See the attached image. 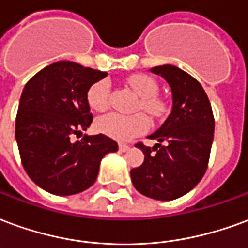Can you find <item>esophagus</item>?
I'll list each match as a JSON object with an SVG mask.
<instances>
[{"label": "esophagus", "mask_w": 248, "mask_h": 248, "mask_svg": "<svg viewBox=\"0 0 248 248\" xmlns=\"http://www.w3.org/2000/svg\"><path fill=\"white\" fill-rule=\"evenodd\" d=\"M130 149V146L127 145H119V151L121 153H124V151H127Z\"/></svg>", "instance_id": "1"}]
</instances>
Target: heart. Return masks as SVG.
Wrapping results in <instances>:
<instances>
[{
  "label": "heart",
  "instance_id": "obj_1",
  "mask_svg": "<svg viewBox=\"0 0 248 248\" xmlns=\"http://www.w3.org/2000/svg\"><path fill=\"white\" fill-rule=\"evenodd\" d=\"M127 85L131 90L140 95L137 108H142L153 118L161 117L165 113L166 106L161 98H158V85L154 78L146 74H134L127 79ZM110 82L108 79H99L94 82L87 90L86 98L89 106L95 111H105L110 103ZM150 126V121L143 113H135L124 115L118 113H110L99 117L95 122V127L99 133L108 135L117 140H130L143 134Z\"/></svg>",
  "mask_w": 248,
  "mask_h": 248
}]
</instances>
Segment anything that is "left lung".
Wrapping results in <instances>:
<instances>
[{"label":"left lung","mask_w":248,"mask_h":248,"mask_svg":"<svg viewBox=\"0 0 248 248\" xmlns=\"http://www.w3.org/2000/svg\"><path fill=\"white\" fill-rule=\"evenodd\" d=\"M151 73L171 87V113L149 137L158 140L155 146L135 145L145 161L130 175L140 194L172 201L192 190L207 170L215 122L207 94L194 77L172 65L155 66Z\"/></svg>","instance_id":"left-lung-1"}]
</instances>
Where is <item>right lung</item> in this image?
<instances>
[{"instance_id": "right-lung-1", "label": "right lung", "mask_w": 248, "mask_h": 248, "mask_svg": "<svg viewBox=\"0 0 248 248\" xmlns=\"http://www.w3.org/2000/svg\"><path fill=\"white\" fill-rule=\"evenodd\" d=\"M108 76L71 61L54 62L25 85L16 118V140L30 179L54 195H73L95 182L99 163L118 150L106 135L82 134L93 122L87 90Z\"/></svg>"}]
</instances>
